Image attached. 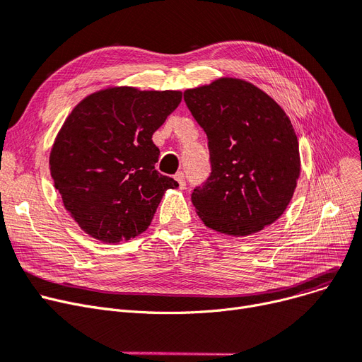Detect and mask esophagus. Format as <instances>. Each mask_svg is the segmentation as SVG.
Returning a JSON list of instances; mask_svg holds the SVG:
<instances>
[{
	"label": "esophagus",
	"instance_id": "obj_1",
	"mask_svg": "<svg viewBox=\"0 0 362 362\" xmlns=\"http://www.w3.org/2000/svg\"><path fill=\"white\" fill-rule=\"evenodd\" d=\"M175 179L177 180L179 186H180V187H182V189H183V187L186 186V180H185V173H182V171L176 173V175H175Z\"/></svg>",
	"mask_w": 362,
	"mask_h": 362
}]
</instances>
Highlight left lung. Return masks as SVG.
<instances>
[{"instance_id": "1", "label": "left lung", "mask_w": 362, "mask_h": 362, "mask_svg": "<svg viewBox=\"0 0 362 362\" xmlns=\"http://www.w3.org/2000/svg\"><path fill=\"white\" fill-rule=\"evenodd\" d=\"M183 99L209 139L211 173L191 195L204 225L233 237L272 225L286 211L300 175L287 114L238 78L189 88Z\"/></svg>"}]
</instances>
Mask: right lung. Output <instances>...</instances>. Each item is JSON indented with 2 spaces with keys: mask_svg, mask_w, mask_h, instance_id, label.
<instances>
[{
  "mask_svg": "<svg viewBox=\"0 0 362 362\" xmlns=\"http://www.w3.org/2000/svg\"><path fill=\"white\" fill-rule=\"evenodd\" d=\"M182 100L180 91L111 87L78 103L54 140L50 173L80 228L103 243L148 229L167 189L179 183L155 170L152 142Z\"/></svg>",
  "mask_w": 362,
  "mask_h": 362,
  "instance_id": "1",
  "label": "right lung"
}]
</instances>
